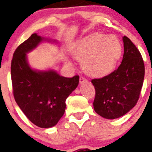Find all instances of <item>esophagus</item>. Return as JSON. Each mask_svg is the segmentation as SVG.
Here are the masks:
<instances>
[{"label": "esophagus", "instance_id": "obj_1", "mask_svg": "<svg viewBox=\"0 0 152 152\" xmlns=\"http://www.w3.org/2000/svg\"><path fill=\"white\" fill-rule=\"evenodd\" d=\"M79 82H80V83H81V84H82L83 83H86V82H88V80L86 79L85 78H83V76H80Z\"/></svg>", "mask_w": 152, "mask_h": 152}]
</instances>
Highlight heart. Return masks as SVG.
<instances>
[{
	"mask_svg": "<svg viewBox=\"0 0 152 152\" xmlns=\"http://www.w3.org/2000/svg\"><path fill=\"white\" fill-rule=\"evenodd\" d=\"M119 41L114 36L94 33L76 41L71 49L75 59L81 61L83 70L94 77H102L112 72L121 56ZM67 65L72 66L66 58Z\"/></svg>",
	"mask_w": 152,
	"mask_h": 152,
	"instance_id": "b5f03b06",
	"label": "heart"
}]
</instances>
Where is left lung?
Here are the masks:
<instances>
[{"label":"left lung","mask_w":152,"mask_h":152,"mask_svg":"<svg viewBox=\"0 0 152 152\" xmlns=\"http://www.w3.org/2000/svg\"><path fill=\"white\" fill-rule=\"evenodd\" d=\"M123 43V59L118 69L91 81L96 90L94 111L108 119L121 117L134 107L144 81L145 71L140 52L126 36Z\"/></svg>","instance_id":"obj_1"}]
</instances>
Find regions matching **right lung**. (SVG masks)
Here are the masks:
<instances>
[{
  "label": "right lung",
  "mask_w": 152,
  "mask_h": 152,
  "mask_svg": "<svg viewBox=\"0 0 152 152\" xmlns=\"http://www.w3.org/2000/svg\"><path fill=\"white\" fill-rule=\"evenodd\" d=\"M44 41L58 42L33 34L16 48L11 61V80L15 101L26 117L38 127L50 128L64 115L66 99L78 86L79 76L66 78L53 69H32L26 54Z\"/></svg>",
  "instance_id": "obj_1"
}]
</instances>
